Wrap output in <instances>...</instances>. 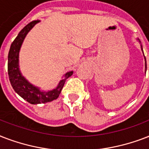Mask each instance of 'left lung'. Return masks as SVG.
Wrapping results in <instances>:
<instances>
[{"label":"left lung","instance_id":"1","mask_svg":"<svg viewBox=\"0 0 149 149\" xmlns=\"http://www.w3.org/2000/svg\"><path fill=\"white\" fill-rule=\"evenodd\" d=\"M140 42V41H139ZM141 50L143 51V49H142V47H141ZM145 71H146V69H147V64H146V59H145Z\"/></svg>","mask_w":149,"mask_h":149}]
</instances>
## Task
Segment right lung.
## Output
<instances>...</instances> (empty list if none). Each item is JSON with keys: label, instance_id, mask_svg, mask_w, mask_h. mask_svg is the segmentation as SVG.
I'll list each match as a JSON object with an SVG mask.
<instances>
[{"label": "right lung", "instance_id": "obj_1", "mask_svg": "<svg viewBox=\"0 0 149 149\" xmlns=\"http://www.w3.org/2000/svg\"><path fill=\"white\" fill-rule=\"evenodd\" d=\"M39 22V20L33 21L20 31L17 37L11 43L8 57V72L11 86L21 97L31 104L46 103L56 100L61 94L66 79L73 74L72 71L67 72L64 75L63 79L60 81L56 88L48 92L41 91L39 88L29 82L22 76L18 65V54L20 48L28 33Z\"/></svg>", "mask_w": 149, "mask_h": 149}]
</instances>
